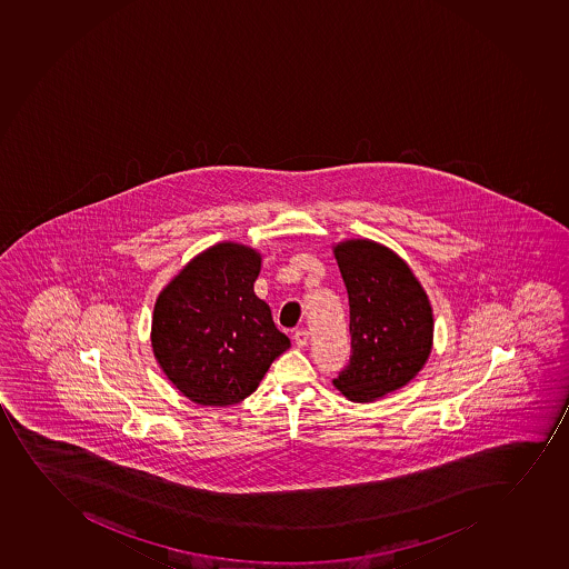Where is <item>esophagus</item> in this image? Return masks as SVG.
Segmentation results:
<instances>
[{
  "instance_id": "1",
  "label": "esophagus",
  "mask_w": 569,
  "mask_h": 569,
  "mask_svg": "<svg viewBox=\"0 0 569 569\" xmlns=\"http://www.w3.org/2000/svg\"><path fill=\"white\" fill-rule=\"evenodd\" d=\"M293 338L295 343H297L299 348H305V346H308V340H310V332H308V330H297Z\"/></svg>"
}]
</instances>
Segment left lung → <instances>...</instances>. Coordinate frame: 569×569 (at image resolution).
Here are the masks:
<instances>
[{"label": "left lung", "mask_w": 569, "mask_h": 569, "mask_svg": "<svg viewBox=\"0 0 569 569\" xmlns=\"http://www.w3.org/2000/svg\"><path fill=\"white\" fill-rule=\"evenodd\" d=\"M348 289L351 357L332 381L351 402L402 389L432 351L435 319L425 289L402 257L373 240L335 246Z\"/></svg>", "instance_id": "left-lung-1"}]
</instances>
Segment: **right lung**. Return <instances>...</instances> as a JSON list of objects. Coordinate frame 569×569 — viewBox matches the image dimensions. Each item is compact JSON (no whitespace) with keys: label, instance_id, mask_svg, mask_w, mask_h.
Wrapping results in <instances>:
<instances>
[{"label":"right lung","instance_id":"add662e5","mask_svg":"<svg viewBox=\"0 0 569 569\" xmlns=\"http://www.w3.org/2000/svg\"><path fill=\"white\" fill-rule=\"evenodd\" d=\"M261 253L220 242L193 257L153 306L152 348L172 386L201 406L242 402L291 342L253 293Z\"/></svg>","mask_w":569,"mask_h":569}]
</instances>
